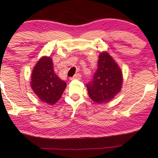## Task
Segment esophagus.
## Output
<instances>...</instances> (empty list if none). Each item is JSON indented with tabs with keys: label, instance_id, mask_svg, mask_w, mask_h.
Segmentation results:
<instances>
[{
	"label": "esophagus",
	"instance_id": "obj_1",
	"mask_svg": "<svg viewBox=\"0 0 158 158\" xmlns=\"http://www.w3.org/2000/svg\"><path fill=\"white\" fill-rule=\"evenodd\" d=\"M81 77H82V76H81L80 73H76V74L74 75V76H73L72 78H70V79H71V80H73V79H80Z\"/></svg>",
	"mask_w": 158,
	"mask_h": 158
}]
</instances>
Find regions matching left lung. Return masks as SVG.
Instances as JSON below:
<instances>
[{"instance_id": "obj_1", "label": "left lung", "mask_w": 158, "mask_h": 158, "mask_svg": "<svg viewBox=\"0 0 158 158\" xmlns=\"http://www.w3.org/2000/svg\"><path fill=\"white\" fill-rule=\"evenodd\" d=\"M122 83V73L118 65L108 53H101L97 70L86 85L89 97L97 104L108 102L119 92Z\"/></svg>"}]
</instances>
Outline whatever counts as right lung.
<instances>
[{
	"label": "right lung",
	"mask_w": 158,
	"mask_h": 158,
	"mask_svg": "<svg viewBox=\"0 0 158 158\" xmlns=\"http://www.w3.org/2000/svg\"><path fill=\"white\" fill-rule=\"evenodd\" d=\"M31 86L41 101L54 104L62 96L66 83L54 73L52 59L43 57L33 69Z\"/></svg>",
	"instance_id": "obj_1"
}]
</instances>
